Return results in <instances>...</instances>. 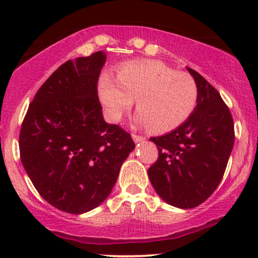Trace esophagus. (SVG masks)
Listing matches in <instances>:
<instances>
[{"mask_svg":"<svg viewBox=\"0 0 258 258\" xmlns=\"http://www.w3.org/2000/svg\"><path fill=\"white\" fill-rule=\"evenodd\" d=\"M132 138H133V141L137 142V143L138 142H143L144 139H146L143 136H138V135H136V133H132Z\"/></svg>","mask_w":258,"mask_h":258,"instance_id":"obj_1","label":"esophagus"}]
</instances>
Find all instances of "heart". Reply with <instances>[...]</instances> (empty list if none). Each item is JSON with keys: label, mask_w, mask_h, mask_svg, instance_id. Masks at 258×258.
Listing matches in <instances>:
<instances>
[{"label": "heart", "mask_w": 258, "mask_h": 258, "mask_svg": "<svg viewBox=\"0 0 258 258\" xmlns=\"http://www.w3.org/2000/svg\"><path fill=\"white\" fill-rule=\"evenodd\" d=\"M98 94L111 120L122 119L136 99L139 122L154 132H168L191 116L199 100V87L190 74L148 59L120 65L116 79L103 73Z\"/></svg>", "instance_id": "heart-1"}]
</instances>
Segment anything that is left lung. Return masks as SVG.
<instances>
[{
	"label": "left lung",
	"mask_w": 258,
	"mask_h": 258,
	"mask_svg": "<svg viewBox=\"0 0 258 258\" xmlns=\"http://www.w3.org/2000/svg\"><path fill=\"white\" fill-rule=\"evenodd\" d=\"M199 87L191 116L172 132L150 141L159 158L148 170L162 200L179 209H193L209 199L223 178L234 146V122L218 91L188 68Z\"/></svg>",
	"instance_id": "8db88e82"
}]
</instances>
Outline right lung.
I'll return each mask as SVG.
<instances>
[{
    "label": "right lung",
    "mask_w": 258,
    "mask_h": 258,
    "mask_svg": "<svg viewBox=\"0 0 258 258\" xmlns=\"http://www.w3.org/2000/svg\"><path fill=\"white\" fill-rule=\"evenodd\" d=\"M105 53L65 61L35 94L19 135L20 160L38 194L68 214H84L110 194L135 148L103 119L98 79Z\"/></svg>",
    "instance_id": "1"
}]
</instances>
